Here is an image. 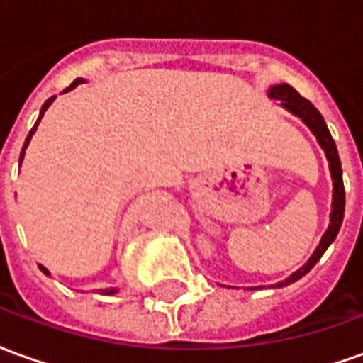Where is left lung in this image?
<instances>
[{"instance_id": "8db88e82", "label": "left lung", "mask_w": 363, "mask_h": 363, "mask_svg": "<svg viewBox=\"0 0 363 363\" xmlns=\"http://www.w3.org/2000/svg\"><path fill=\"white\" fill-rule=\"evenodd\" d=\"M268 96L270 99H276V101H280V104L286 108L288 112H291L294 116L297 118H301L305 126L309 128L313 132V135L317 138V142H319L320 150L325 151V157L328 161V169H330V179H333V204H330V223H328L327 231H325V235L320 237V243L317 245V249L313 251V255L309 257V260L305 262L303 267L296 270V272L288 276L286 280L278 281L276 286L272 288H284V286H289V284H294L297 281L301 276L309 272L319 259L325 255L330 243L335 241L336 235H338V231H340V225H342L344 220V204H346V196H344V182H342V165H340V157H338V150H336V143L333 140V135L328 132L327 122L325 118L320 116V112L313 106L307 99L299 95L291 85L288 83H278V85H272L270 89H268ZM262 288V286H260ZM249 289H257V288H249Z\"/></svg>"}]
</instances>
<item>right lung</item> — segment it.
I'll list each match as a JSON object with an SVG mask.
<instances>
[{
  "mask_svg": "<svg viewBox=\"0 0 363 363\" xmlns=\"http://www.w3.org/2000/svg\"><path fill=\"white\" fill-rule=\"evenodd\" d=\"M83 82H85V79H82V77H77V79H75V82L72 83V85H69V87H67L66 91H64V93H67V91H72V89H75V87H77V85H79V83H83ZM54 99H56V96H50V99H48V101H46V103L43 104V108H40V114H38V120H36V122H35V126H33V130L28 132L27 140H25V145H23V150H21L19 165H21V163H23V157H25V150H27L28 143H30V140H33V135H35L36 128H38V124H40V120H43L44 112L48 111V106H50V104L54 103ZM40 270H43V272L46 274V276H50V272H48V268H44L43 264H40ZM99 291H101L103 296H112V294H116V291H118V288H106V289H99Z\"/></svg>",
  "mask_w": 363,
  "mask_h": 363,
  "instance_id": "right-lung-1",
  "label": "right lung"
}]
</instances>
